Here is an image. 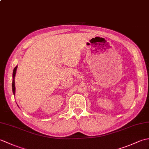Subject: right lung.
I'll list each match as a JSON object with an SVG mask.
<instances>
[{
  "instance_id": "right-lung-1",
  "label": "right lung",
  "mask_w": 149,
  "mask_h": 149,
  "mask_svg": "<svg viewBox=\"0 0 149 149\" xmlns=\"http://www.w3.org/2000/svg\"><path fill=\"white\" fill-rule=\"evenodd\" d=\"M18 66H16L15 68L13 69V82H12V90H13V95H15V75H16V72H17V70Z\"/></svg>"
}]
</instances>
